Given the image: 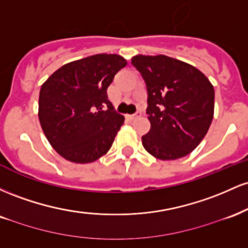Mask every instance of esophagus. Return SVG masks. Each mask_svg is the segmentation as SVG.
<instances>
[{
    "instance_id": "esophagus-1",
    "label": "esophagus",
    "mask_w": 248,
    "mask_h": 248,
    "mask_svg": "<svg viewBox=\"0 0 248 248\" xmlns=\"http://www.w3.org/2000/svg\"><path fill=\"white\" fill-rule=\"evenodd\" d=\"M140 116H141V110H138V112H136L135 114L128 115V118L132 119V120H134V119H138V118H140Z\"/></svg>"
}]
</instances>
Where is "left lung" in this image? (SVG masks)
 I'll return each mask as SVG.
<instances>
[{"label": "left lung", "instance_id": "left-lung-1", "mask_svg": "<svg viewBox=\"0 0 248 248\" xmlns=\"http://www.w3.org/2000/svg\"><path fill=\"white\" fill-rule=\"evenodd\" d=\"M132 64L147 86L150 130L142 144L158 160L190 154L206 135L213 119L215 90L192 65L158 56H135Z\"/></svg>", "mask_w": 248, "mask_h": 248}]
</instances>
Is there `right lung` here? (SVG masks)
Wrapping results in <instances>:
<instances>
[{"label": "right lung", "mask_w": 248, "mask_h": 248, "mask_svg": "<svg viewBox=\"0 0 248 248\" xmlns=\"http://www.w3.org/2000/svg\"><path fill=\"white\" fill-rule=\"evenodd\" d=\"M126 65L124 57L99 53L62 65L42 85V129L67 161L90 163L110 149L124 118L108 100L107 88Z\"/></svg>", "instance_id": "1"}]
</instances>
